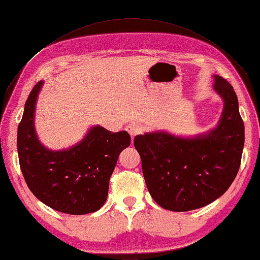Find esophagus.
Listing matches in <instances>:
<instances>
[{
  "instance_id": "1",
  "label": "esophagus",
  "mask_w": 260,
  "mask_h": 260,
  "mask_svg": "<svg viewBox=\"0 0 260 260\" xmlns=\"http://www.w3.org/2000/svg\"><path fill=\"white\" fill-rule=\"evenodd\" d=\"M125 130L129 132L130 136H131V138H132V140H134V138H135L136 136H138V135L140 134V132H141V126L139 125L138 123L131 122V123H129L128 125H126Z\"/></svg>"
}]
</instances>
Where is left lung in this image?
Instances as JSON below:
<instances>
[{
	"label": "left lung",
	"instance_id": "obj_1",
	"mask_svg": "<svg viewBox=\"0 0 260 260\" xmlns=\"http://www.w3.org/2000/svg\"><path fill=\"white\" fill-rule=\"evenodd\" d=\"M214 90L224 101L214 129L194 137L164 130L135 138L149 192L161 207L187 212L211 204L235 180L245 141L243 119L233 86L214 76Z\"/></svg>",
	"mask_w": 260,
	"mask_h": 260
}]
</instances>
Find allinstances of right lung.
<instances>
[{"instance_id": "1", "label": "right lung", "mask_w": 260, "mask_h": 260, "mask_svg": "<svg viewBox=\"0 0 260 260\" xmlns=\"http://www.w3.org/2000/svg\"><path fill=\"white\" fill-rule=\"evenodd\" d=\"M43 84L39 81L31 89L17 128L18 160L25 182L37 199L55 211L72 215L96 212L107 200L110 176L119 154L130 145V135L93 125L71 148H46L34 123Z\"/></svg>"}]
</instances>
